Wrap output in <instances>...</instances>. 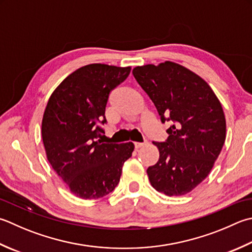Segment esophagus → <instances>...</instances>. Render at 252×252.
I'll use <instances>...</instances> for the list:
<instances>
[{
	"instance_id": "esophagus-1",
	"label": "esophagus",
	"mask_w": 252,
	"mask_h": 252,
	"mask_svg": "<svg viewBox=\"0 0 252 252\" xmlns=\"http://www.w3.org/2000/svg\"><path fill=\"white\" fill-rule=\"evenodd\" d=\"M145 144H146V142H144V143L135 142V143H134V146H135V149H140V147H142V146H144Z\"/></svg>"
}]
</instances>
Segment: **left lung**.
<instances>
[{"label":"left lung","instance_id":"8db88e82","mask_svg":"<svg viewBox=\"0 0 252 252\" xmlns=\"http://www.w3.org/2000/svg\"><path fill=\"white\" fill-rule=\"evenodd\" d=\"M133 76L154 102L160 120L172 121L165 142H153L159 159L147 168L153 188L169 196L189 193L203 181L226 139L219 98L198 74L166 61L133 68Z\"/></svg>","mask_w":252,"mask_h":252}]
</instances>
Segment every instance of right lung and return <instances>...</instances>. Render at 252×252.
Returning a JSON list of instances; mask_svg holds the SVG:
<instances>
[{"label": "right lung", "instance_id": "obj_1", "mask_svg": "<svg viewBox=\"0 0 252 252\" xmlns=\"http://www.w3.org/2000/svg\"><path fill=\"white\" fill-rule=\"evenodd\" d=\"M130 72V66L101 63L82 66L64 78L44 109L41 134L47 158L81 199H99L115 190L123 164L132 156V142L99 140L109 94Z\"/></svg>", "mask_w": 252, "mask_h": 252}]
</instances>
